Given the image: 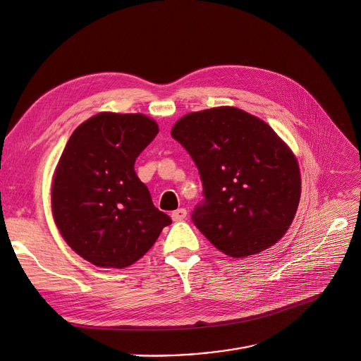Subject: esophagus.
<instances>
[{"label": "esophagus", "mask_w": 361, "mask_h": 361, "mask_svg": "<svg viewBox=\"0 0 361 361\" xmlns=\"http://www.w3.org/2000/svg\"><path fill=\"white\" fill-rule=\"evenodd\" d=\"M185 217H187V210H185V209H178V210H176V212L171 213V219H173L174 221H181V220H184Z\"/></svg>", "instance_id": "1"}]
</instances>
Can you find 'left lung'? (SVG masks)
Instances as JSON below:
<instances>
[{"label":"left lung","instance_id":"obj_1","mask_svg":"<svg viewBox=\"0 0 361 361\" xmlns=\"http://www.w3.org/2000/svg\"><path fill=\"white\" fill-rule=\"evenodd\" d=\"M199 169L204 200L191 220L223 253L245 257L275 245L301 197L295 155L262 119L232 106L191 112L171 130Z\"/></svg>","mask_w":361,"mask_h":361}]
</instances>
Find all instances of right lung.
<instances>
[{
  "mask_svg": "<svg viewBox=\"0 0 361 361\" xmlns=\"http://www.w3.org/2000/svg\"><path fill=\"white\" fill-rule=\"evenodd\" d=\"M157 134L155 121L142 114L101 112L78 126L63 149L51 185L54 221L96 267L135 264L171 224L134 169Z\"/></svg>",
  "mask_w": 361,
  "mask_h": 361,
  "instance_id": "right-lung-1",
  "label": "right lung"
}]
</instances>
